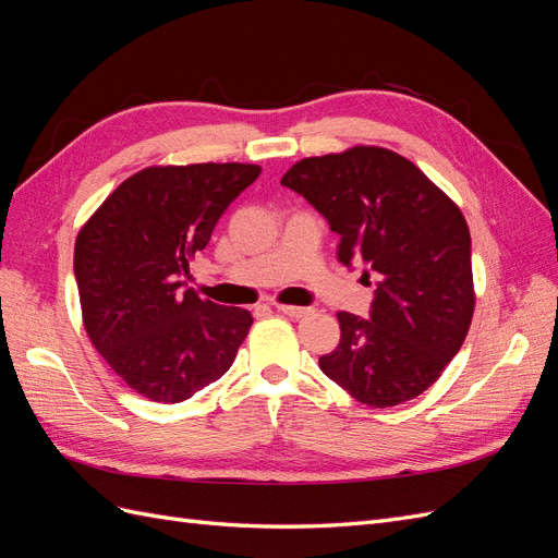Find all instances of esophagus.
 Returning <instances> with one entry per match:
<instances>
[{"label":"esophagus","mask_w":558,"mask_h":558,"mask_svg":"<svg viewBox=\"0 0 558 558\" xmlns=\"http://www.w3.org/2000/svg\"><path fill=\"white\" fill-rule=\"evenodd\" d=\"M277 310L291 318H300V316L310 314V307H298V305H277Z\"/></svg>","instance_id":"esophagus-1"}]
</instances>
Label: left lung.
I'll list each match as a JSON object with an SVG mask.
<instances>
[{
	"label": "left lung",
	"instance_id": "obj_1",
	"mask_svg": "<svg viewBox=\"0 0 558 558\" xmlns=\"http://www.w3.org/2000/svg\"><path fill=\"white\" fill-rule=\"evenodd\" d=\"M281 183L340 234L337 258L381 277L369 318L337 314L340 344L318 367L367 408L424 393L459 353L475 312L459 205L412 160L381 146L302 158Z\"/></svg>",
	"mask_w": 558,
	"mask_h": 558
}]
</instances>
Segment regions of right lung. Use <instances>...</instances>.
Instances as JSON below:
<instances>
[{"instance_id": "right-lung-1", "label": "right lung", "mask_w": 558, "mask_h": 558, "mask_svg": "<svg viewBox=\"0 0 558 558\" xmlns=\"http://www.w3.org/2000/svg\"><path fill=\"white\" fill-rule=\"evenodd\" d=\"M258 165H156L128 177L81 226L74 246L81 316L93 347L132 391L181 402L223 377L251 312L185 289L195 253Z\"/></svg>"}]
</instances>
